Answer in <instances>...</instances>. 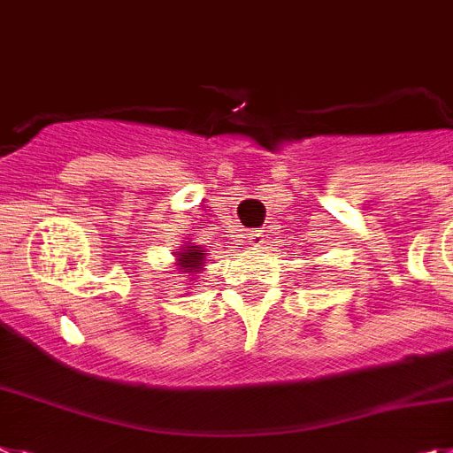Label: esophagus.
<instances>
[{"mask_svg":"<svg viewBox=\"0 0 453 453\" xmlns=\"http://www.w3.org/2000/svg\"><path fill=\"white\" fill-rule=\"evenodd\" d=\"M247 242H250L252 247H261L265 242L264 234H261V231H252V234H247Z\"/></svg>","mask_w":453,"mask_h":453,"instance_id":"34e87169","label":"esophagus"}]
</instances>
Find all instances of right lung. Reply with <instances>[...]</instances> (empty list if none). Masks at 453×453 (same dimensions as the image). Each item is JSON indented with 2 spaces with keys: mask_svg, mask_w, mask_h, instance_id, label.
Instances as JSON below:
<instances>
[{
  "mask_svg": "<svg viewBox=\"0 0 453 453\" xmlns=\"http://www.w3.org/2000/svg\"><path fill=\"white\" fill-rule=\"evenodd\" d=\"M173 257H176V270L185 277H192V280L206 265V250L189 241H185V245L180 247L179 252H173Z\"/></svg>",
  "mask_w": 453,
  "mask_h": 453,
  "instance_id": "1",
  "label": "right lung"
}]
</instances>
